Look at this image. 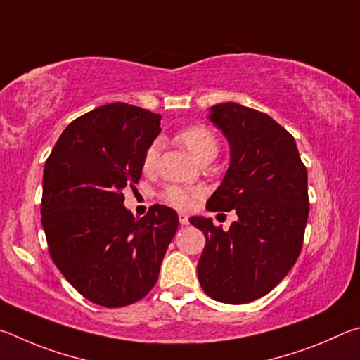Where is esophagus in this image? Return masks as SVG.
<instances>
[{
	"mask_svg": "<svg viewBox=\"0 0 360 360\" xmlns=\"http://www.w3.org/2000/svg\"><path fill=\"white\" fill-rule=\"evenodd\" d=\"M179 219H180V224H184V226H186V224H190V218H188V215L186 213H179Z\"/></svg>",
	"mask_w": 360,
	"mask_h": 360,
	"instance_id": "esophagus-1",
	"label": "esophagus"
}]
</instances>
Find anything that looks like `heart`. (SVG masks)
<instances>
[{
    "label": "heart",
    "instance_id": "1",
    "mask_svg": "<svg viewBox=\"0 0 360 360\" xmlns=\"http://www.w3.org/2000/svg\"><path fill=\"white\" fill-rule=\"evenodd\" d=\"M175 142L185 147L198 161H213L219 151V142L210 128L204 124H190L180 129L175 136ZM158 143L148 145L142 158V167L145 172H153L158 166ZM204 196V190L193 186L167 185L161 191L164 202L175 207V209H188L198 199Z\"/></svg>",
    "mask_w": 360,
    "mask_h": 360
}]
</instances>
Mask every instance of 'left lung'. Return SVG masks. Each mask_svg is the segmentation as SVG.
Masks as SVG:
<instances>
[{"instance_id": "obj_1", "label": "left lung", "mask_w": 360, "mask_h": 360, "mask_svg": "<svg viewBox=\"0 0 360 360\" xmlns=\"http://www.w3.org/2000/svg\"><path fill=\"white\" fill-rule=\"evenodd\" d=\"M231 145L223 184L209 212L236 210L229 231L193 217L204 232L199 283L223 304H248L278 285L297 261L310 212L307 167L294 137L267 113L236 103L212 107L210 117Z\"/></svg>"}]
</instances>
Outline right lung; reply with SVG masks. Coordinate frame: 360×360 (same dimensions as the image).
Masks as SVG:
<instances>
[{
    "instance_id": "obj_1",
    "label": "right lung",
    "mask_w": 360,
    "mask_h": 360,
    "mask_svg": "<svg viewBox=\"0 0 360 360\" xmlns=\"http://www.w3.org/2000/svg\"><path fill=\"white\" fill-rule=\"evenodd\" d=\"M161 115L126 103L96 107L63 131L44 167L41 215L49 253L63 276L93 304H134L156 285L179 215L151 205L134 218L126 186L160 134Z\"/></svg>"
}]
</instances>
